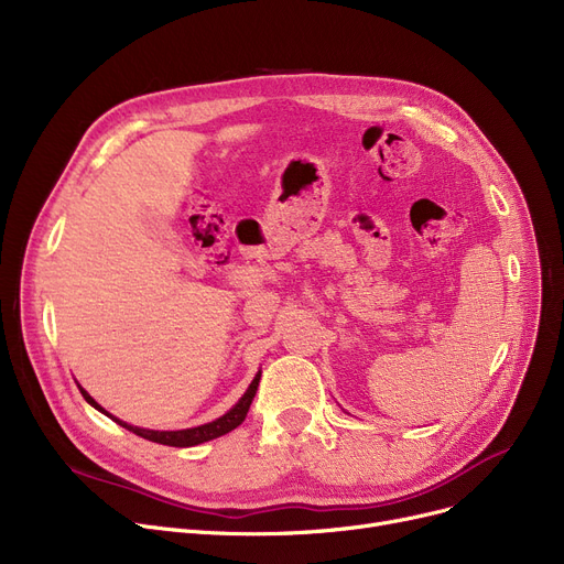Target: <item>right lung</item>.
<instances>
[{
	"instance_id": "add662e5",
	"label": "right lung",
	"mask_w": 564,
	"mask_h": 564,
	"mask_svg": "<svg viewBox=\"0 0 564 564\" xmlns=\"http://www.w3.org/2000/svg\"><path fill=\"white\" fill-rule=\"evenodd\" d=\"M258 381H260V372L253 377V381L249 383V389H247V393L240 398V402H237L228 413H224L221 419H217V421H213V423H205V425H198V427H189V430H175V432H160V430H143V427H134V425H128V423H123V421H118L116 416H111V413H107L91 395H88L82 387H79V391H82V395H84V400L91 404V406H96L98 411H102L105 416H109L113 423H118L121 427H126V430H130V432H134L137 436H141V438H148V441H153V443H162V446H173V448H189V446H198V443H205V441H213V438H217V436H224V434H228L230 430H235L237 425H242L245 423V419H247V411H249V406H251V402H253V398H256V391H258Z\"/></svg>"
}]
</instances>
